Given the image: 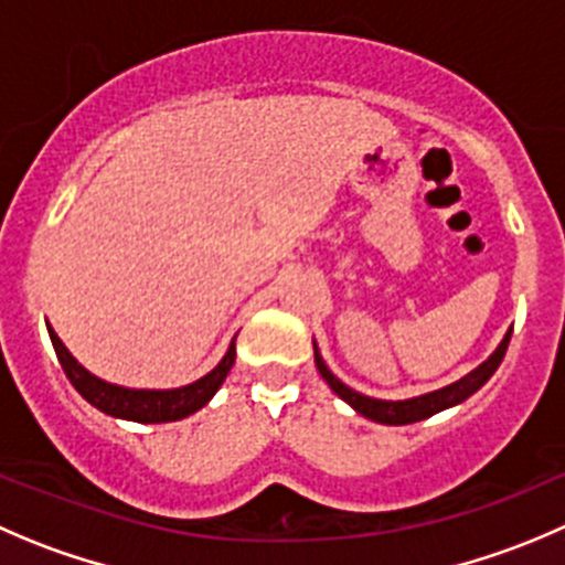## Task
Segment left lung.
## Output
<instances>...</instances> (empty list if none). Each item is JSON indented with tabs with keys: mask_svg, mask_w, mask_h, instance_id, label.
I'll return each instance as SVG.
<instances>
[{
	"mask_svg": "<svg viewBox=\"0 0 565 565\" xmlns=\"http://www.w3.org/2000/svg\"><path fill=\"white\" fill-rule=\"evenodd\" d=\"M511 333H513V328H508V333L502 337V342L497 344L494 353H491L483 364L475 366L472 372H467L463 377H458L456 383L436 388V392L419 394V397H408V399H377V397H366V394L350 388L348 383H342L331 370H328V364L322 361L320 350H317V342H315V364H317V370H320L322 381L333 388V394H337V397H342L344 403H348L353 411H359L361 416H366V419H372V422H381V425H411V422L428 419V416L439 414V411H445V408H452V405H458V403H463L467 397H472V394L478 392V388L483 386L491 375H494L497 366L502 364L508 342H511Z\"/></svg>",
	"mask_w": 565,
	"mask_h": 565,
	"instance_id": "obj_1",
	"label": "left lung"
}]
</instances>
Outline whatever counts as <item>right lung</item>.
Masks as SVG:
<instances>
[{
	"mask_svg": "<svg viewBox=\"0 0 565 565\" xmlns=\"http://www.w3.org/2000/svg\"><path fill=\"white\" fill-rule=\"evenodd\" d=\"M49 339L54 344V353H57L60 366L68 375V381L74 383L76 392L93 405V408L104 411V414L115 416V419H129V422H143V425H157V422H177L184 416L195 414L199 408H204L212 397H215L217 388L226 381L228 370L234 366V355L237 348L234 342L228 344L226 355L221 359V364L212 372H206L199 381L188 383V386L179 388H129L118 386V383H109L96 377L93 372H87L74 355L68 353V348L63 344V339L54 333V328L49 326Z\"/></svg>",
	"mask_w": 565,
	"mask_h": 565,
	"instance_id": "obj_1",
	"label": "right lung"
}]
</instances>
